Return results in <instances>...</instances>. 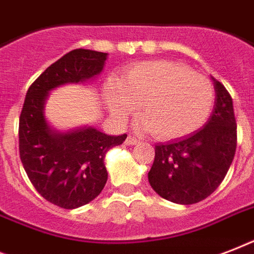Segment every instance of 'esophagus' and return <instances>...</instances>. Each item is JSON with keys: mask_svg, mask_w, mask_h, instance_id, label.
I'll return each mask as SVG.
<instances>
[{"mask_svg": "<svg viewBox=\"0 0 254 254\" xmlns=\"http://www.w3.org/2000/svg\"><path fill=\"white\" fill-rule=\"evenodd\" d=\"M125 143L129 145V146H133V145H137V143H138V139L134 138L133 135H127V139H125Z\"/></svg>", "mask_w": 254, "mask_h": 254, "instance_id": "1", "label": "esophagus"}]
</instances>
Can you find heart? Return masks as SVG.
Masks as SVG:
<instances>
[{
  "mask_svg": "<svg viewBox=\"0 0 254 254\" xmlns=\"http://www.w3.org/2000/svg\"><path fill=\"white\" fill-rule=\"evenodd\" d=\"M105 101L121 121L142 104L145 117L138 123L139 129L154 131L159 138L177 139L204 125L212 111L215 89L208 77L182 63L139 62L120 80L108 81Z\"/></svg>",
  "mask_w": 254,
  "mask_h": 254,
  "instance_id": "heart-1",
  "label": "heart"
}]
</instances>
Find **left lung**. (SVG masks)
<instances>
[{
  "label": "left lung",
  "mask_w": 254,
  "mask_h": 254,
  "mask_svg": "<svg viewBox=\"0 0 254 254\" xmlns=\"http://www.w3.org/2000/svg\"><path fill=\"white\" fill-rule=\"evenodd\" d=\"M215 105L208 121L183 138L155 145L147 174L159 196L177 204H193L209 196L227 175L236 151V120L232 97L211 77Z\"/></svg>",
  "instance_id": "1"
}]
</instances>
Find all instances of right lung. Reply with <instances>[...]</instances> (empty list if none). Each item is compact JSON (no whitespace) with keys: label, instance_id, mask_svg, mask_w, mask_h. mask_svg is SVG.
Wrapping results in <instances>:
<instances>
[{"label":"right lung","instance_id":"add662e5","mask_svg":"<svg viewBox=\"0 0 254 254\" xmlns=\"http://www.w3.org/2000/svg\"><path fill=\"white\" fill-rule=\"evenodd\" d=\"M108 54L76 49L65 54L30 85L19 117V155L27 177L50 203L73 209L92 201L107 183L105 154L127 134L108 135L93 127L62 131L46 119L50 92L95 80Z\"/></svg>","mask_w":254,"mask_h":254}]
</instances>
